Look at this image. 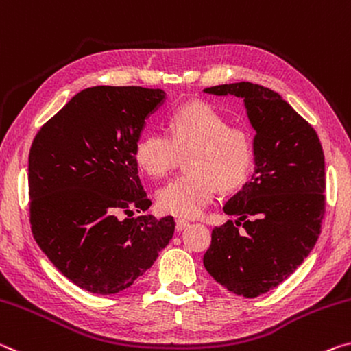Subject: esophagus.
Returning a JSON list of instances; mask_svg holds the SVG:
<instances>
[{"mask_svg":"<svg viewBox=\"0 0 351 351\" xmlns=\"http://www.w3.org/2000/svg\"><path fill=\"white\" fill-rule=\"evenodd\" d=\"M188 226H189V222L186 219H180V217H179V219H176V230H177V232H182V230H185Z\"/></svg>","mask_w":351,"mask_h":351,"instance_id":"esophagus-1","label":"esophagus"}]
</instances>
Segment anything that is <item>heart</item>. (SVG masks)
Returning <instances> with one entry per match:
<instances>
[{
    "label": "heart",
    "mask_w": 351,
    "mask_h": 351,
    "mask_svg": "<svg viewBox=\"0 0 351 351\" xmlns=\"http://www.w3.org/2000/svg\"><path fill=\"white\" fill-rule=\"evenodd\" d=\"M168 135L146 132L134 147L136 165L147 176H168L185 155L186 172L157 194L160 210L179 217H197L215 199L217 188L233 191L249 177L255 160L252 132L202 101L176 107L168 117Z\"/></svg>",
    "instance_id": "heart-1"
}]
</instances>
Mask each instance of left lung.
I'll list each match as a JSON object with an SVG mask.
<instances>
[{"label": "left lung", "mask_w": 351, "mask_h": 351, "mask_svg": "<svg viewBox=\"0 0 351 351\" xmlns=\"http://www.w3.org/2000/svg\"><path fill=\"white\" fill-rule=\"evenodd\" d=\"M205 91L244 97L256 130V168L223 206L238 219L213 228L204 266L228 291L258 297L294 274L319 238L325 215L324 149L313 125L271 88L237 82Z\"/></svg>", "instance_id": "1"}]
</instances>
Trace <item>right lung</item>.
Listing matches in <instances>:
<instances>
[{
    "mask_svg": "<svg viewBox=\"0 0 351 351\" xmlns=\"http://www.w3.org/2000/svg\"><path fill=\"white\" fill-rule=\"evenodd\" d=\"M165 91L91 87L48 119L29 151V222L49 261L91 294H117L141 277L174 234L152 205L134 147ZM126 217L123 218L122 215Z\"/></svg>",
    "mask_w": 351,
    "mask_h": 351,
    "instance_id": "obj_1",
    "label": "right lung"
}]
</instances>
